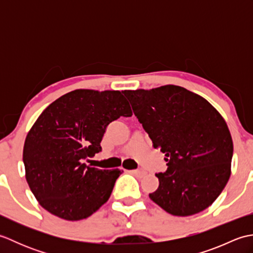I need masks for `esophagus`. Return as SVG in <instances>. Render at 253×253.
Segmentation results:
<instances>
[{
  "label": "esophagus",
  "mask_w": 253,
  "mask_h": 253,
  "mask_svg": "<svg viewBox=\"0 0 253 253\" xmlns=\"http://www.w3.org/2000/svg\"><path fill=\"white\" fill-rule=\"evenodd\" d=\"M129 173L136 175L138 177H143L144 175L147 174V171L143 170V169H132V170H129Z\"/></svg>",
  "instance_id": "34e87169"
}]
</instances>
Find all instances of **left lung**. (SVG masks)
I'll return each instance as SVG.
<instances>
[{
  "label": "left lung",
  "instance_id": "8db88e82",
  "mask_svg": "<svg viewBox=\"0 0 253 253\" xmlns=\"http://www.w3.org/2000/svg\"><path fill=\"white\" fill-rule=\"evenodd\" d=\"M153 142L165 153L168 170L149 197L176 216L209 208L230 176L233 139L222 115L209 102L179 85L123 91Z\"/></svg>",
  "mask_w": 253,
  "mask_h": 253
}]
</instances>
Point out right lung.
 <instances>
[{"label":"right lung","instance_id":"add662e5","mask_svg":"<svg viewBox=\"0 0 253 253\" xmlns=\"http://www.w3.org/2000/svg\"><path fill=\"white\" fill-rule=\"evenodd\" d=\"M132 115L121 91L78 89L41 113L26 137V180L40 206L66 221L93 214L109 200L122 170L90 168L106 127Z\"/></svg>","mask_w":253,"mask_h":253}]
</instances>
